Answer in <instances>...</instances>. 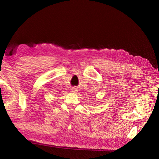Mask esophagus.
Listing matches in <instances>:
<instances>
[{
  "mask_svg": "<svg viewBox=\"0 0 159 159\" xmlns=\"http://www.w3.org/2000/svg\"><path fill=\"white\" fill-rule=\"evenodd\" d=\"M72 90H73V92H75V91H76V88H72Z\"/></svg>",
  "mask_w": 159,
  "mask_h": 159,
  "instance_id": "esophagus-1",
  "label": "esophagus"
}]
</instances>
